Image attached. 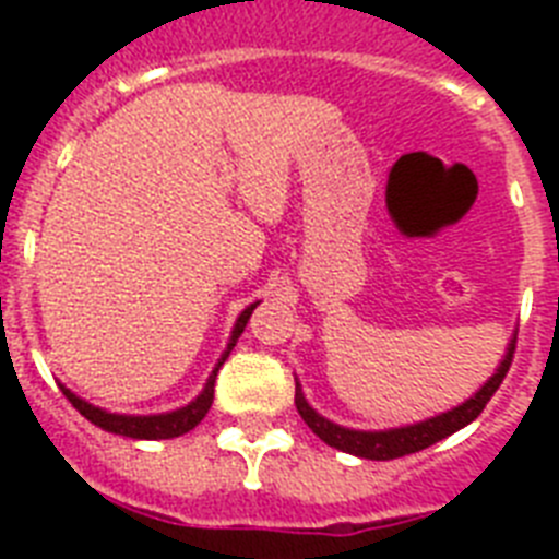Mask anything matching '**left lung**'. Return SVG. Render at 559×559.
<instances>
[{
    "mask_svg": "<svg viewBox=\"0 0 559 559\" xmlns=\"http://www.w3.org/2000/svg\"><path fill=\"white\" fill-rule=\"evenodd\" d=\"M512 353H515V338H510V344H507V353H503L496 374H492V378L487 380V383L473 394V397H467L464 403L453 406L451 412L433 414V417L419 419V423H412V426L386 428V431H358V428L338 426V423L322 417V414L310 406L308 400H305L299 380H296V397H294L296 412L302 414V419L308 423L310 431L322 439V442H328L330 448H335V451L353 453V456H360V459H374V462H389V459L423 451V448L433 445V442H439V439L456 433L459 428L471 426L473 419L484 412V406L490 403L496 389L501 386L503 374L510 372Z\"/></svg>",
    "mask_w": 559,
    "mask_h": 559,
    "instance_id": "8db88e82",
    "label": "left lung"
}]
</instances>
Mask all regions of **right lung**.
Returning a JSON list of instances; mask_svg holds the SVG:
<instances>
[{
    "mask_svg": "<svg viewBox=\"0 0 559 559\" xmlns=\"http://www.w3.org/2000/svg\"><path fill=\"white\" fill-rule=\"evenodd\" d=\"M257 305L260 302L249 305L243 313L237 316V322H235V328H231L229 344H226L224 355H221L218 364H215V369H212V374L206 378V383H204V389H201L199 397L190 400L187 406L173 408V412H162V414H114V412H106V408H100V406H92L88 400L78 397V394L72 392V389L63 386V383H61V392L67 394L69 403H72V406H75L78 412L88 419V423H95L97 428H103V431H108V433H120V437H128V439L181 437V433L192 431V428L199 426L201 419L206 417V412H210L212 397H215V374H218V369L224 367V360L229 358L231 347H235L237 338H240V333H243L246 324H249V316Z\"/></svg>",
    "mask_w": 559,
    "mask_h": 559,
    "instance_id": "obj_1",
    "label": "right lung"
}]
</instances>
